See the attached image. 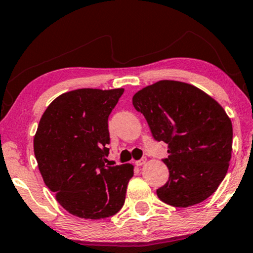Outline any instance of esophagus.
Returning <instances> with one entry per match:
<instances>
[{
    "label": "esophagus",
    "mask_w": 253,
    "mask_h": 253,
    "mask_svg": "<svg viewBox=\"0 0 253 253\" xmlns=\"http://www.w3.org/2000/svg\"><path fill=\"white\" fill-rule=\"evenodd\" d=\"M145 163H146V158H143V159H140V161H136L135 165L136 167H141V165H144Z\"/></svg>",
    "instance_id": "esophagus-1"
}]
</instances>
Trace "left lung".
Listing matches in <instances>:
<instances>
[{"instance_id":"1","label":"left lung","mask_w":253,"mask_h":253,"mask_svg":"<svg viewBox=\"0 0 253 253\" xmlns=\"http://www.w3.org/2000/svg\"><path fill=\"white\" fill-rule=\"evenodd\" d=\"M133 106L157 141L168 144L169 181L159 200L185 208L213 195L227 173L232 155L231 119L214 98L191 84L159 81L139 90Z\"/></svg>"}]
</instances>
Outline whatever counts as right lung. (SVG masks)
I'll return each instance as SVG.
<instances>
[{
    "instance_id": "right-lung-1",
    "label": "right lung",
    "mask_w": 253,
    "mask_h": 253,
    "mask_svg": "<svg viewBox=\"0 0 253 253\" xmlns=\"http://www.w3.org/2000/svg\"><path fill=\"white\" fill-rule=\"evenodd\" d=\"M124 89H77L51 102L34 135V155L47 188L65 211L104 219L123 208L133 165L106 164L108 118Z\"/></svg>"
}]
</instances>
